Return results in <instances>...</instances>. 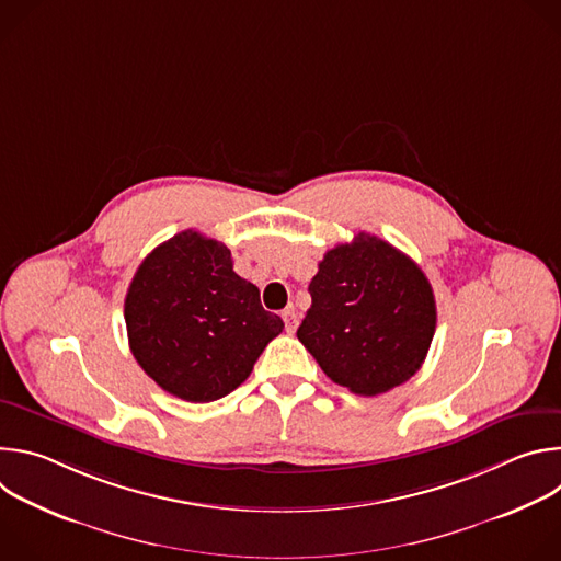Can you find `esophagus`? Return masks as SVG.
<instances>
[{
	"label": "esophagus",
	"mask_w": 561,
	"mask_h": 561,
	"mask_svg": "<svg viewBox=\"0 0 561 561\" xmlns=\"http://www.w3.org/2000/svg\"><path fill=\"white\" fill-rule=\"evenodd\" d=\"M282 319H284V324H286V333H295V329H297V324H299V319H297V312H295L293 306H288V308L282 312Z\"/></svg>",
	"instance_id": "obj_1"
}]
</instances>
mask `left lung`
I'll return each instance as SVG.
<instances>
[{
	"label": "left lung",
	"mask_w": 561,
	"mask_h": 561,
	"mask_svg": "<svg viewBox=\"0 0 561 561\" xmlns=\"http://www.w3.org/2000/svg\"><path fill=\"white\" fill-rule=\"evenodd\" d=\"M308 293L297 340L335 383L370 397L422 368L435 335V295L402 251L359 232L324 255Z\"/></svg>",
	"instance_id": "1"
}]
</instances>
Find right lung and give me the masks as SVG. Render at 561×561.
I'll return each instance as SVG.
<instances>
[{
  "instance_id": "add662e5",
  "label": "right lung",
  "mask_w": 561,
  "mask_h": 561,
  "mask_svg": "<svg viewBox=\"0 0 561 561\" xmlns=\"http://www.w3.org/2000/svg\"><path fill=\"white\" fill-rule=\"evenodd\" d=\"M130 353L167 392L215 402L247 381L284 322L260 288L232 271L230 251L197 230L159 244L137 268L124 301Z\"/></svg>"
}]
</instances>
